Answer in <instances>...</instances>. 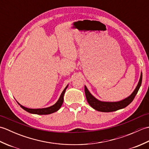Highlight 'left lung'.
<instances>
[{
  "instance_id": "left-lung-1",
  "label": "left lung",
  "mask_w": 149,
  "mask_h": 149,
  "mask_svg": "<svg viewBox=\"0 0 149 149\" xmlns=\"http://www.w3.org/2000/svg\"><path fill=\"white\" fill-rule=\"evenodd\" d=\"M142 82V72H141L140 80L138 83L134 90L130 95L127 97L125 99L122 100L117 101V102H106V101H101L96 99L92 94H91L86 86H84L85 95L88 104H90L91 107H92L94 109H95L98 111L100 112H112L115 111L116 110L121 109L127 107L131 102L137 94L138 91L140 89Z\"/></svg>"
}]
</instances>
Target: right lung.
Segmentation results:
<instances>
[{"label": "right lung", "instance_id": "1", "mask_svg": "<svg viewBox=\"0 0 149 149\" xmlns=\"http://www.w3.org/2000/svg\"><path fill=\"white\" fill-rule=\"evenodd\" d=\"M68 84L65 87L64 90L61 93V95H60L59 99L58 101L54 104V105L48 107H45V108H39V109H31V108H27V107H24L22 106L20 104H19L18 102V104L20 106L22 109H24L25 111H26L28 113H32V114H36V115H49V114H51L54 113L57 111H58L61 106H62L63 102V97H64V95L65 93V91L66 88H68Z\"/></svg>", "mask_w": 149, "mask_h": 149}]
</instances>
